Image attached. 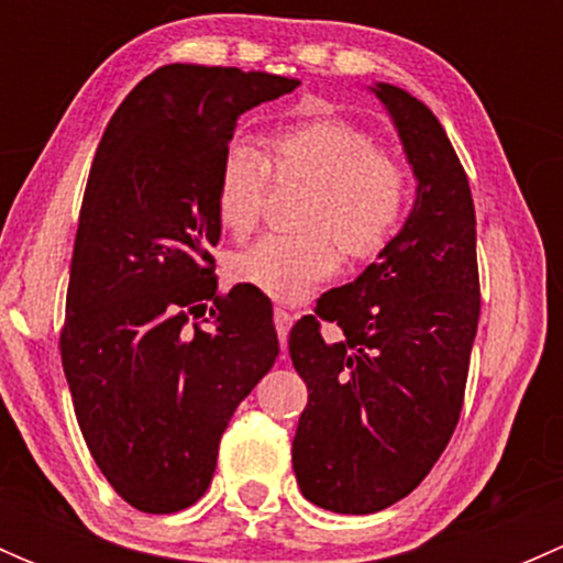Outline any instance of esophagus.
I'll return each instance as SVG.
<instances>
[{
	"label": "esophagus",
	"instance_id": "esophagus-1",
	"mask_svg": "<svg viewBox=\"0 0 563 563\" xmlns=\"http://www.w3.org/2000/svg\"><path fill=\"white\" fill-rule=\"evenodd\" d=\"M291 323H294V316L288 313V310L275 308V329H277V338H280L283 349H286V340H288V332H291Z\"/></svg>",
	"mask_w": 563,
	"mask_h": 563
}]
</instances>
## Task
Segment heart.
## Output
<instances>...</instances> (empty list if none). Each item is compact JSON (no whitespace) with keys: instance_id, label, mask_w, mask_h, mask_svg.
I'll return each mask as SVG.
<instances>
[{"instance_id":"obj_1","label":"heart","mask_w":563,"mask_h":563,"mask_svg":"<svg viewBox=\"0 0 563 563\" xmlns=\"http://www.w3.org/2000/svg\"><path fill=\"white\" fill-rule=\"evenodd\" d=\"M269 172L277 179L313 181L305 234H269L229 261L236 283L280 302H302L343 264L382 255L411 212V176L367 130L340 117H310L266 135V155L231 141L214 168V212L223 229H255Z\"/></svg>"}]
</instances>
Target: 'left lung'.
<instances>
[{
	"label": "left lung",
	"mask_w": 563,
	"mask_h": 563,
	"mask_svg": "<svg viewBox=\"0 0 563 563\" xmlns=\"http://www.w3.org/2000/svg\"><path fill=\"white\" fill-rule=\"evenodd\" d=\"M371 92L400 135L417 198L395 242L288 334L308 384L294 471L308 501L340 515L382 512L430 474L455 433L479 323L468 176L422 100L391 84ZM321 320L346 338L327 344Z\"/></svg>",
	"instance_id": "obj_1"
}]
</instances>
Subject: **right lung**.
<instances>
[{"label": "right lung", "instance_id": "obj_1", "mask_svg": "<svg viewBox=\"0 0 563 563\" xmlns=\"http://www.w3.org/2000/svg\"><path fill=\"white\" fill-rule=\"evenodd\" d=\"M297 87L240 67L166 65L100 139L59 349L84 441L141 512H179L207 493L236 406L280 351L269 299L240 286L220 297L209 247L220 240L214 168L236 119Z\"/></svg>", "mask_w": 563, "mask_h": 563}]
</instances>
